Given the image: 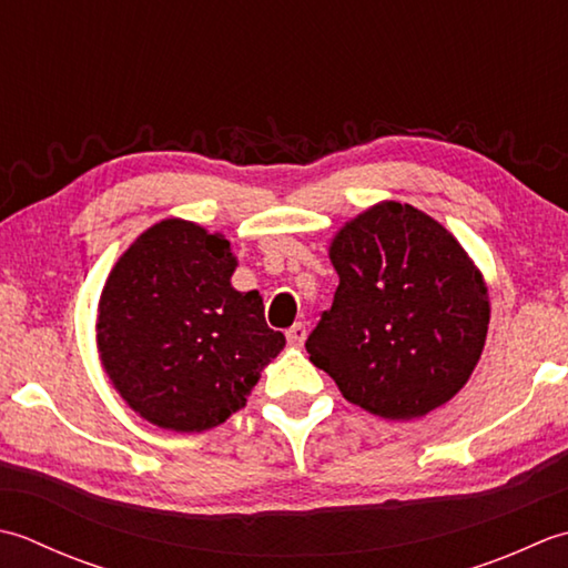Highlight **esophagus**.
Here are the masks:
<instances>
[{"label":"esophagus","mask_w":568,"mask_h":568,"mask_svg":"<svg viewBox=\"0 0 568 568\" xmlns=\"http://www.w3.org/2000/svg\"><path fill=\"white\" fill-rule=\"evenodd\" d=\"M286 341L292 343V345H304V341H306V326H304V323H294V326L286 331Z\"/></svg>","instance_id":"1"}]
</instances>
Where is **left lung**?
Wrapping results in <instances>:
<instances>
[{
    "label": "left lung",
    "instance_id": "8db88e82",
    "mask_svg": "<svg viewBox=\"0 0 568 568\" xmlns=\"http://www.w3.org/2000/svg\"><path fill=\"white\" fill-rule=\"evenodd\" d=\"M328 257L341 282L308 335V361L389 422L454 399L490 323L488 284L460 242L419 207L379 201L333 235Z\"/></svg>",
    "mask_w": 568,
    "mask_h": 568
}]
</instances>
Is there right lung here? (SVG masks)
Returning a JSON list of instances; mask_svg holds the SVG:
<instances>
[{
    "label": "right lung",
    "instance_id": "1",
    "mask_svg": "<svg viewBox=\"0 0 568 568\" xmlns=\"http://www.w3.org/2000/svg\"><path fill=\"white\" fill-rule=\"evenodd\" d=\"M225 235L183 217L146 227L98 301L100 363L126 407L159 429L201 434L247 404L286 338L260 292H237Z\"/></svg>",
    "mask_w": 568,
    "mask_h": 568
}]
</instances>
